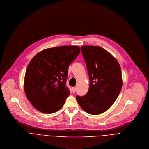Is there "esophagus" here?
<instances>
[{
  "instance_id": "obj_1",
  "label": "esophagus",
  "mask_w": 149,
  "mask_h": 149,
  "mask_svg": "<svg viewBox=\"0 0 149 149\" xmlns=\"http://www.w3.org/2000/svg\"><path fill=\"white\" fill-rule=\"evenodd\" d=\"M76 87H72V92H73V93H74V92H76Z\"/></svg>"
}]
</instances>
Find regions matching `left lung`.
Wrapping results in <instances>:
<instances>
[{"label": "left lung", "mask_w": 149, "mask_h": 149, "mask_svg": "<svg viewBox=\"0 0 149 149\" xmlns=\"http://www.w3.org/2000/svg\"><path fill=\"white\" fill-rule=\"evenodd\" d=\"M81 52L90 83L87 93L77 95L76 100L87 113L99 114L111 106L121 91V68L116 59L101 47L82 46Z\"/></svg>", "instance_id": "1"}]
</instances>
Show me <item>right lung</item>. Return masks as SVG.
<instances>
[{
  "label": "right lung",
  "mask_w": 149,
  "mask_h": 149,
  "mask_svg": "<svg viewBox=\"0 0 149 149\" xmlns=\"http://www.w3.org/2000/svg\"><path fill=\"white\" fill-rule=\"evenodd\" d=\"M80 52L76 46L49 48L30 62L24 76V92L38 110L50 114L63 107L70 95L66 86L69 66Z\"/></svg>",
  "instance_id": "right-lung-1"
}]
</instances>
